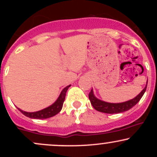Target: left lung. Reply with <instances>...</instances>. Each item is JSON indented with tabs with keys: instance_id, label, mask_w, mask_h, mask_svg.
Masks as SVG:
<instances>
[{
	"instance_id": "8db88e82",
	"label": "left lung",
	"mask_w": 157,
	"mask_h": 157,
	"mask_svg": "<svg viewBox=\"0 0 157 157\" xmlns=\"http://www.w3.org/2000/svg\"><path fill=\"white\" fill-rule=\"evenodd\" d=\"M147 84L145 86V87L143 89V90L136 97H134L132 100H128V101L120 102V103H111V102H104L102 100H99L94 94L93 89H91V91H90L89 97L90 101H91V105H92L93 107L94 108V109H96L97 111L106 113H119L124 112V111H128L129 109L134 107L140 101V99L143 96L144 93L146 91Z\"/></svg>"
}]
</instances>
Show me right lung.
<instances>
[{
  "instance_id": "obj_1",
  "label": "right lung",
  "mask_w": 157,
  "mask_h": 157,
  "mask_svg": "<svg viewBox=\"0 0 157 157\" xmlns=\"http://www.w3.org/2000/svg\"><path fill=\"white\" fill-rule=\"evenodd\" d=\"M70 86H71V85H69V86L64 88V89H63V91H61L60 96L57 98V100H56L52 105L48 106V107L46 108V109L40 110V111H35V112H26V111H22V110L18 109V108H17V109H18L23 114H24L25 116L28 117L29 118L47 119L52 117L57 114V113L61 111V109H62L63 105V102L65 100V97H66V91H67L68 88L70 87Z\"/></svg>"
}]
</instances>
